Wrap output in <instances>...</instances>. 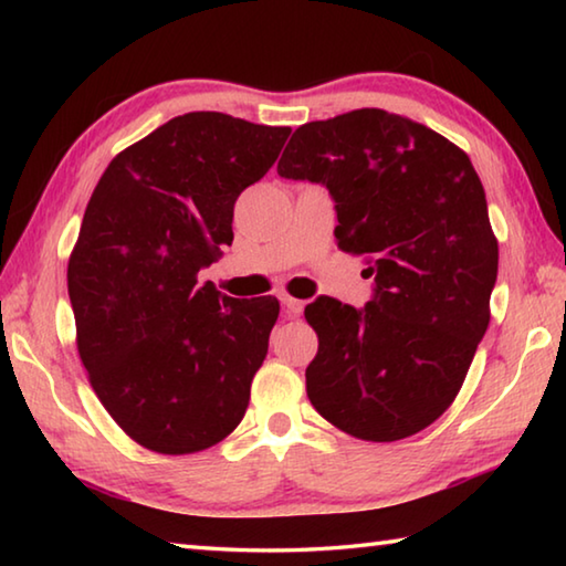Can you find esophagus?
I'll return each instance as SVG.
<instances>
[{
	"instance_id": "34e87169",
	"label": "esophagus",
	"mask_w": 566,
	"mask_h": 566,
	"mask_svg": "<svg viewBox=\"0 0 566 566\" xmlns=\"http://www.w3.org/2000/svg\"><path fill=\"white\" fill-rule=\"evenodd\" d=\"M282 306H284V317H300L302 314V310H304V302H300V300H294V296H290V294H284L282 296Z\"/></svg>"
}]
</instances>
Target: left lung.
I'll return each mask as SVG.
<instances>
[{
    "label": "left lung",
    "mask_w": 566,
    "mask_h": 566,
    "mask_svg": "<svg viewBox=\"0 0 566 566\" xmlns=\"http://www.w3.org/2000/svg\"><path fill=\"white\" fill-rule=\"evenodd\" d=\"M337 202V247L364 256L375 296L306 304L317 357L306 397L364 442H397L444 415L490 327L500 247L472 161L442 134L385 109L302 124L276 165Z\"/></svg>",
    "instance_id": "8db88e82"
}]
</instances>
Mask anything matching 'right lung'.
I'll return each instance as SVG.
<instances>
[{"mask_svg":"<svg viewBox=\"0 0 566 566\" xmlns=\"http://www.w3.org/2000/svg\"><path fill=\"white\" fill-rule=\"evenodd\" d=\"M290 127L189 112L119 151L94 187L66 266L76 349L134 442L195 454L242 421L280 317L197 280L232 244L234 202Z\"/></svg>","mask_w":566,"mask_h":566,"instance_id":"1","label":"right lung"}]
</instances>
